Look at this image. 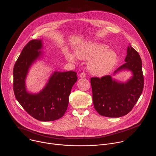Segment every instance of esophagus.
Returning <instances> with one entry per match:
<instances>
[{"mask_svg": "<svg viewBox=\"0 0 156 156\" xmlns=\"http://www.w3.org/2000/svg\"><path fill=\"white\" fill-rule=\"evenodd\" d=\"M86 73H84V72H81V73H80V78H85V77H86Z\"/></svg>", "mask_w": 156, "mask_h": 156, "instance_id": "esophagus-1", "label": "esophagus"}]
</instances>
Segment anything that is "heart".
I'll return each instance as SVG.
<instances>
[{"label":"heart","mask_w":156,"mask_h":156,"mask_svg":"<svg viewBox=\"0 0 156 156\" xmlns=\"http://www.w3.org/2000/svg\"><path fill=\"white\" fill-rule=\"evenodd\" d=\"M75 54L80 59L90 60L89 70L97 76H104L109 73L117 62L116 52L112 49H108L105 44L101 43L86 42L76 47ZM65 55L69 61H75V56L72 52L66 51Z\"/></svg>","instance_id":"1"}]
</instances>
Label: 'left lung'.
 <instances>
[{
    "label": "left lung",
    "mask_w": 156,
    "mask_h": 156,
    "mask_svg": "<svg viewBox=\"0 0 156 156\" xmlns=\"http://www.w3.org/2000/svg\"><path fill=\"white\" fill-rule=\"evenodd\" d=\"M125 62L114 74L123 70L131 71L133 76L126 83L118 82L110 75L91 78L93 104L101 115L120 117L126 115L142 94L144 87L142 61L138 52L131 46L127 48Z\"/></svg>",
    "instance_id": "1"
}]
</instances>
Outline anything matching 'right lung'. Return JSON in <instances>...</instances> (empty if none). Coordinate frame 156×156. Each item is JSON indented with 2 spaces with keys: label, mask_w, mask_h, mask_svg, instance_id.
Returning <instances> with one entry per match:
<instances>
[{
  "label": "right lung",
  "mask_w": 156,
  "mask_h": 156,
  "mask_svg": "<svg viewBox=\"0 0 156 156\" xmlns=\"http://www.w3.org/2000/svg\"><path fill=\"white\" fill-rule=\"evenodd\" d=\"M41 39L31 40L22 50L13 68V91L20 105L31 117L42 122L60 119L67 109L69 96L78 78L73 71L54 72L37 94L27 91L25 80L31 65L42 55Z\"/></svg>",
  "instance_id": "right-lung-1"
}]
</instances>
